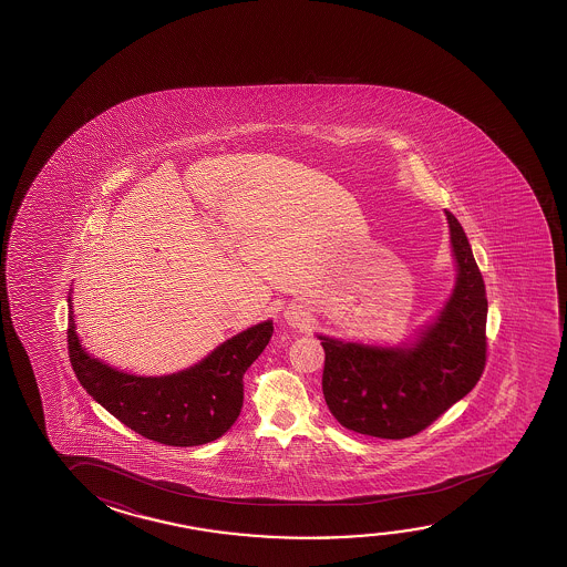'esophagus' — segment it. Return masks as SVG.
Here are the masks:
<instances>
[{"label":"esophagus","instance_id":"1","mask_svg":"<svg viewBox=\"0 0 567 567\" xmlns=\"http://www.w3.org/2000/svg\"><path fill=\"white\" fill-rule=\"evenodd\" d=\"M286 319H288L289 327H293V329H305L309 324V315L305 313L303 309H299V307L288 309Z\"/></svg>","mask_w":567,"mask_h":567}]
</instances>
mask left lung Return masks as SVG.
<instances>
[{
	"label": "left lung",
	"mask_w": 567,
	"mask_h": 567,
	"mask_svg": "<svg viewBox=\"0 0 567 567\" xmlns=\"http://www.w3.org/2000/svg\"><path fill=\"white\" fill-rule=\"evenodd\" d=\"M446 213L456 281L431 321L401 344H363L317 334L324 348L322 393L348 431L409 439L464 399L485 368L487 297L456 217Z\"/></svg>",
	"instance_id": "left-lung-1"
}]
</instances>
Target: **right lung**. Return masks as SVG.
<instances>
[{
	"label": "right lung",
	"mask_w": 567,
	"mask_h": 567,
	"mask_svg": "<svg viewBox=\"0 0 567 567\" xmlns=\"http://www.w3.org/2000/svg\"><path fill=\"white\" fill-rule=\"evenodd\" d=\"M69 293L72 370L95 403L131 431L166 446H199L235 424L245 399L246 370L270 342L274 322H258L212 350L204 360L168 375H136L85 350Z\"/></svg>",
	"instance_id": "1"
}]
</instances>
